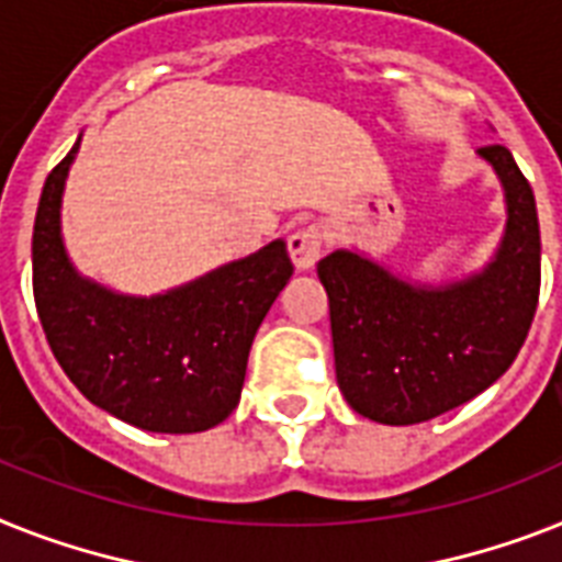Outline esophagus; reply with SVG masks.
<instances>
[{
  "label": "esophagus",
  "mask_w": 562,
  "mask_h": 562,
  "mask_svg": "<svg viewBox=\"0 0 562 562\" xmlns=\"http://www.w3.org/2000/svg\"><path fill=\"white\" fill-rule=\"evenodd\" d=\"M286 249H290L292 263L299 270L315 267V261L322 258V232H318V226H301V229L292 232L290 240H286Z\"/></svg>",
  "instance_id": "esophagus-1"
}]
</instances>
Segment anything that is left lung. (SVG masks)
<instances>
[{
    "mask_svg": "<svg viewBox=\"0 0 562 562\" xmlns=\"http://www.w3.org/2000/svg\"><path fill=\"white\" fill-rule=\"evenodd\" d=\"M480 155L508 203L503 247L482 276L430 290L345 249L318 261L338 387L368 419L416 425L465 405L512 368L531 330L540 299L535 192L508 148L494 143Z\"/></svg>",
    "mask_w": 562,
    "mask_h": 562,
    "instance_id": "obj_1",
    "label": "left lung"
}]
</instances>
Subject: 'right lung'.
<instances>
[{
    "mask_svg": "<svg viewBox=\"0 0 562 562\" xmlns=\"http://www.w3.org/2000/svg\"><path fill=\"white\" fill-rule=\"evenodd\" d=\"M77 146L50 169L34 221V301L59 368L111 416L155 434H198L238 407L252 338L292 276L284 240L155 299L74 272L59 201Z\"/></svg>",
    "mask_w": 562,
    "mask_h": 562,
    "instance_id": "obj_1",
    "label": "right lung"
}]
</instances>
